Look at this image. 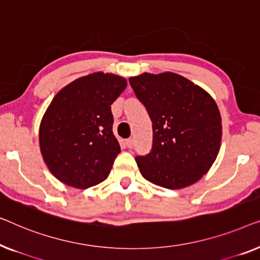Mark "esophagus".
I'll list each match as a JSON object with an SVG mask.
<instances>
[{
  "label": "esophagus",
  "mask_w": 260,
  "mask_h": 260,
  "mask_svg": "<svg viewBox=\"0 0 260 260\" xmlns=\"http://www.w3.org/2000/svg\"><path fill=\"white\" fill-rule=\"evenodd\" d=\"M126 145H127V147H128V148H133V146H134V138L127 139Z\"/></svg>",
  "instance_id": "1"
}]
</instances>
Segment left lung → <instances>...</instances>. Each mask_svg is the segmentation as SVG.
Wrapping results in <instances>:
<instances>
[{
  "instance_id": "1",
  "label": "left lung",
  "mask_w": 260,
  "mask_h": 260,
  "mask_svg": "<svg viewBox=\"0 0 260 260\" xmlns=\"http://www.w3.org/2000/svg\"><path fill=\"white\" fill-rule=\"evenodd\" d=\"M152 121L151 152L135 156L146 180L168 189L198 181L217 158L221 141L218 106L203 88L174 73L129 78Z\"/></svg>"
}]
</instances>
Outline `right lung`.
Returning a JSON list of instances; mask_svg holds the SVG:
<instances>
[{
  "label": "right lung",
  "instance_id": "add662e5",
  "mask_svg": "<svg viewBox=\"0 0 260 260\" xmlns=\"http://www.w3.org/2000/svg\"><path fill=\"white\" fill-rule=\"evenodd\" d=\"M126 86L121 76L94 73L69 83L50 102L40 126V148L63 184L85 189L107 179L120 153L111 105Z\"/></svg>",
  "mask_w": 260,
  "mask_h": 260
}]
</instances>
